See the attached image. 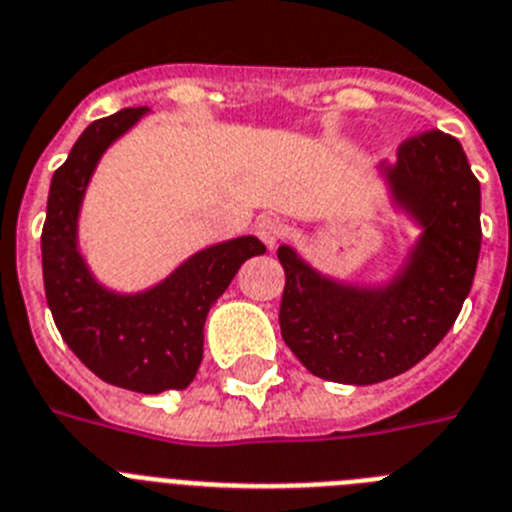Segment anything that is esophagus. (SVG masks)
<instances>
[{
	"label": "esophagus",
	"mask_w": 512,
	"mask_h": 512,
	"mask_svg": "<svg viewBox=\"0 0 512 512\" xmlns=\"http://www.w3.org/2000/svg\"><path fill=\"white\" fill-rule=\"evenodd\" d=\"M255 231H257V237L265 242V247H268V250H273L275 244L281 242V237H283V224L278 219H260L257 221Z\"/></svg>",
	"instance_id": "34e87169"
}]
</instances>
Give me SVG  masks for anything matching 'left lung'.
Returning a JSON list of instances; mask_svg holds the SVG:
<instances>
[{"label": "left lung", "mask_w": 512, "mask_h": 512, "mask_svg": "<svg viewBox=\"0 0 512 512\" xmlns=\"http://www.w3.org/2000/svg\"><path fill=\"white\" fill-rule=\"evenodd\" d=\"M376 177L389 213L417 231L381 281L324 273L291 244L278 247L283 340L314 376L337 384H379L417 366L459 317L482 247L479 182L453 136L404 141Z\"/></svg>", "instance_id": "left-lung-1"}]
</instances>
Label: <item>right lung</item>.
<instances>
[{
    "mask_svg": "<svg viewBox=\"0 0 512 512\" xmlns=\"http://www.w3.org/2000/svg\"><path fill=\"white\" fill-rule=\"evenodd\" d=\"M118 110L90 123L53 172L43 224V283L64 342L95 376L139 394L185 389L203 361V324L250 257L265 244L252 234L208 244L139 291L97 278L79 244L82 206L102 154L149 115Z\"/></svg>",
    "mask_w": 512,
    "mask_h": 512,
    "instance_id": "right-lung-1",
    "label": "right lung"
}]
</instances>
